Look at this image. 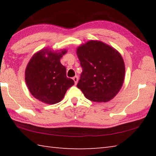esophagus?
Masks as SVG:
<instances>
[{"label": "esophagus", "mask_w": 156, "mask_h": 156, "mask_svg": "<svg viewBox=\"0 0 156 156\" xmlns=\"http://www.w3.org/2000/svg\"><path fill=\"white\" fill-rule=\"evenodd\" d=\"M73 81H74L75 84H77V83H78V76H75L73 78Z\"/></svg>", "instance_id": "obj_1"}]
</instances>
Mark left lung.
<instances>
[{
    "label": "left lung",
    "instance_id": "obj_1",
    "mask_svg": "<svg viewBox=\"0 0 156 156\" xmlns=\"http://www.w3.org/2000/svg\"><path fill=\"white\" fill-rule=\"evenodd\" d=\"M77 54L83 69L77 87L91 101H109L120 91L125 79L122 56L112 47L95 41L79 47Z\"/></svg>",
    "mask_w": 156,
    "mask_h": 156
}]
</instances>
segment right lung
Here are the masks:
<instances>
[{
  "label": "right lung",
  "mask_w": 156,
  "mask_h": 156,
  "mask_svg": "<svg viewBox=\"0 0 156 156\" xmlns=\"http://www.w3.org/2000/svg\"><path fill=\"white\" fill-rule=\"evenodd\" d=\"M66 50L51 52L44 49L34 54L25 71V81L31 94L44 103L53 105L61 101L67 89L74 84L67 78L66 68L60 60ZM48 56H46V54Z\"/></svg>",
  "instance_id": "right-lung-1"
}]
</instances>
